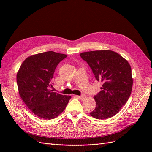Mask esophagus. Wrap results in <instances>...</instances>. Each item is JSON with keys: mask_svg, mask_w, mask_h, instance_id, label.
<instances>
[{"mask_svg": "<svg viewBox=\"0 0 152 152\" xmlns=\"http://www.w3.org/2000/svg\"><path fill=\"white\" fill-rule=\"evenodd\" d=\"M75 97L79 98L81 100H84L86 98V96L85 95H82V96H75Z\"/></svg>", "mask_w": 152, "mask_h": 152, "instance_id": "1", "label": "esophagus"}]
</instances>
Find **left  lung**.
Wrapping results in <instances>:
<instances>
[{
	"mask_svg": "<svg viewBox=\"0 0 152 152\" xmlns=\"http://www.w3.org/2000/svg\"><path fill=\"white\" fill-rule=\"evenodd\" d=\"M80 56L88 63L96 80L103 82L102 91L94 96L96 107L90 115L101 120L115 115L131 93L133 80L130 65L110 50L84 52Z\"/></svg>",
	"mask_w": 152,
	"mask_h": 152,
	"instance_id": "8db88e82",
	"label": "left lung"
}]
</instances>
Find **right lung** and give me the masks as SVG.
Returning <instances> with one entry per match:
<instances>
[{
    "instance_id": "right-lung-1",
    "label": "right lung",
    "mask_w": 152,
    "mask_h": 152,
    "mask_svg": "<svg viewBox=\"0 0 152 152\" xmlns=\"http://www.w3.org/2000/svg\"><path fill=\"white\" fill-rule=\"evenodd\" d=\"M66 54L48 51L31 55L23 62L16 75L21 98L30 111L44 120L58 117L65 109L70 96L50 90L55 69Z\"/></svg>"
}]
</instances>
